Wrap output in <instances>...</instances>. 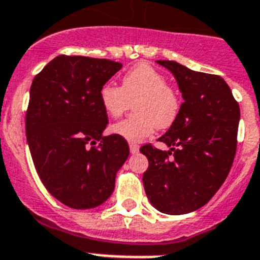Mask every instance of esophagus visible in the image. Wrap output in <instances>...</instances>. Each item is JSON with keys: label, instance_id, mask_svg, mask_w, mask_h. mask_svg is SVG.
<instances>
[{"label": "esophagus", "instance_id": "34e87169", "mask_svg": "<svg viewBox=\"0 0 260 260\" xmlns=\"http://www.w3.org/2000/svg\"><path fill=\"white\" fill-rule=\"evenodd\" d=\"M139 145L137 144H129V150H131V153L132 154H137L139 153Z\"/></svg>", "mask_w": 260, "mask_h": 260}]
</instances>
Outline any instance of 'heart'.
Segmentation results:
<instances>
[{
	"mask_svg": "<svg viewBox=\"0 0 260 260\" xmlns=\"http://www.w3.org/2000/svg\"><path fill=\"white\" fill-rule=\"evenodd\" d=\"M106 114L120 118L135 106V114L113 127V132L129 142H140L156 127L165 129L174 124L180 111V98L167 84L165 75L147 63H140L121 79V86L106 83L100 90Z\"/></svg>",
	"mask_w": 260,
	"mask_h": 260,
	"instance_id": "1",
	"label": "heart"
}]
</instances>
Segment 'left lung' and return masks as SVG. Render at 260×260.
Here are the masks:
<instances>
[{"label":"left lung","mask_w":260,"mask_h":260,"mask_svg":"<svg viewBox=\"0 0 260 260\" xmlns=\"http://www.w3.org/2000/svg\"><path fill=\"white\" fill-rule=\"evenodd\" d=\"M156 62L174 74L184 102L174 124L158 139L170 150L151 144L140 147L149 160L142 182L158 211L188 214L209 202L228 176L237 147L240 106L220 76L175 60Z\"/></svg>","instance_id":"8db88e82"}]
</instances>
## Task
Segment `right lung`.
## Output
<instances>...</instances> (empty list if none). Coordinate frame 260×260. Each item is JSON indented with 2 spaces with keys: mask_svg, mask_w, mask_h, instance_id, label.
<instances>
[{
  "mask_svg": "<svg viewBox=\"0 0 260 260\" xmlns=\"http://www.w3.org/2000/svg\"><path fill=\"white\" fill-rule=\"evenodd\" d=\"M121 67L110 59L58 55L32 81L25 113L32 160L46 190L71 209L102 205L129 155L123 137L102 136L109 119L100 90Z\"/></svg>",
  "mask_w": 260,
  "mask_h": 260,
  "instance_id": "right-lung-1",
  "label": "right lung"
}]
</instances>
